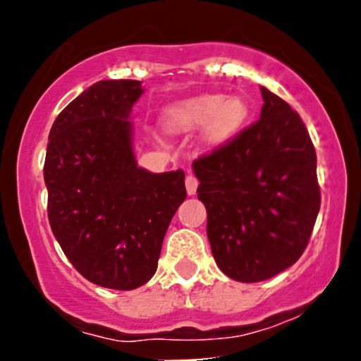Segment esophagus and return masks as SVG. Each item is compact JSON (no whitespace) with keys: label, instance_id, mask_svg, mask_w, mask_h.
Returning <instances> with one entry per match:
<instances>
[{"label":"esophagus","instance_id":"34e87169","mask_svg":"<svg viewBox=\"0 0 361 361\" xmlns=\"http://www.w3.org/2000/svg\"><path fill=\"white\" fill-rule=\"evenodd\" d=\"M185 186H186V193H188V195H195V193H197V188H198V180H197V176H195V175H186Z\"/></svg>","mask_w":361,"mask_h":361}]
</instances>
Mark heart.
I'll use <instances>...</instances> for the list:
<instances>
[{
  "label": "heart",
  "instance_id": "b5f03b06",
  "mask_svg": "<svg viewBox=\"0 0 361 361\" xmlns=\"http://www.w3.org/2000/svg\"><path fill=\"white\" fill-rule=\"evenodd\" d=\"M250 117V106L239 97L226 98L222 94H205L193 100L178 103L164 114L168 130L185 132L205 126L209 142L219 144L241 130Z\"/></svg>",
  "mask_w": 361,
  "mask_h": 361
}]
</instances>
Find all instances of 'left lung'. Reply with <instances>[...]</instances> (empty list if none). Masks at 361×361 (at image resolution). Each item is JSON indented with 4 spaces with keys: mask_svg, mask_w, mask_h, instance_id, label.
<instances>
[{
    "mask_svg": "<svg viewBox=\"0 0 361 361\" xmlns=\"http://www.w3.org/2000/svg\"><path fill=\"white\" fill-rule=\"evenodd\" d=\"M261 97L259 120L193 161L215 263L244 283L292 267L321 207L316 149L305 123L263 86Z\"/></svg>",
    "mask_w": 361,
    "mask_h": 361,
    "instance_id": "8db88e82",
    "label": "left lung"
}]
</instances>
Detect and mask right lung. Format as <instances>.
<instances>
[{
	"mask_svg": "<svg viewBox=\"0 0 361 361\" xmlns=\"http://www.w3.org/2000/svg\"><path fill=\"white\" fill-rule=\"evenodd\" d=\"M140 81L94 82L57 115L44 180L52 233L91 283L134 290L157 270L164 234L186 198L185 173H151L132 151Z\"/></svg>",
	"mask_w": 361,
	"mask_h": 361,
	"instance_id": "add662e5",
	"label": "right lung"
}]
</instances>
